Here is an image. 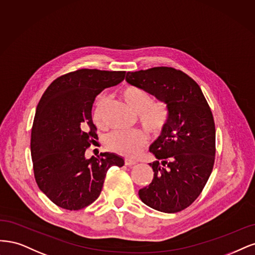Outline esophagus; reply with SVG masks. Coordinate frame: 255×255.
Segmentation results:
<instances>
[{
    "label": "esophagus",
    "mask_w": 255,
    "mask_h": 255,
    "mask_svg": "<svg viewBox=\"0 0 255 255\" xmlns=\"http://www.w3.org/2000/svg\"><path fill=\"white\" fill-rule=\"evenodd\" d=\"M135 163H136L135 161L129 160V159H125V165H126V166H132V165H134Z\"/></svg>",
    "instance_id": "esophagus-1"
}]
</instances>
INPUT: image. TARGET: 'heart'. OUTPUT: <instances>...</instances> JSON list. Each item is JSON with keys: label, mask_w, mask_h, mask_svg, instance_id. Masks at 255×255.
Here are the masks:
<instances>
[{"label": "heart", "mask_w": 255, "mask_h": 255, "mask_svg": "<svg viewBox=\"0 0 255 255\" xmlns=\"http://www.w3.org/2000/svg\"><path fill=\"white\" fill-rule=\"evenodd\" d=\"M121 96L129 108L135 112L138 117V123L149 133L153 135L160 134L165 128L168 119L169 110L165 103L153 102L151 94L145 89L137 86L128 85L121 90ZM107 104V98L100 97L96 101L93 111V120L97 125L103 124L104 111ZM147 141L145 133L141 130L113 131L106 138L108 148L126 158H135L142 150Z\"/></svg>", "instance_id": "obj_1"}]
</instances>
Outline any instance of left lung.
I'll list each match as a JSON object with an SVG mask.
<instances>
[{"instance_id":"obj_1","label":"left lung","mask_w":255,"mask_h":255,"mask_svg":"<svg viewBox=\"0 0 255 255\" xmlns=\"http://www.w3.org/2000/svg\"><path fill=\"white\" fill-rule=\"evenodd\" d=\"M127 83L145 89L164 102L169 119L149 151L157 159L149 165L153 179L138 191L148 207L177 213L198 198L215 162V123L196 81L180 70L155 67L128 72Z\"/></svg>"}]
</instances>
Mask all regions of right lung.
<instances>
[{
  "instance_id": "add662e5",
  "label": "right lung",
  "mask_w": 255,
  "mask_h": 255,
  "mask_svg": "<svg viewBox=\"0 0 255 255\" xmlns=\"http://www.w3.org/2000/svg\"><path fill=\"white\" fill-rule=\"evenodd\" d=\"M125 71L80 69L56 78L37 106L30 153L36 182L58 207L77 211L101 195L107 170L122 167L120 155L104 152L86 159L97 136L92 106L103 90L124 80Z\"/></svg>"
}]
</instances>
